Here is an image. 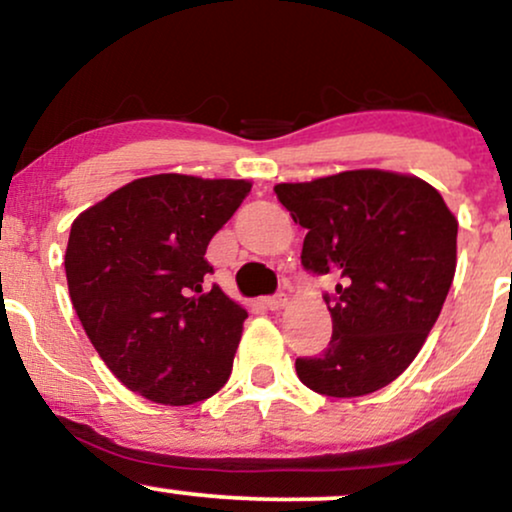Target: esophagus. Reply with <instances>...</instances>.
Segmentation results:
<instances>
[{
  "label": "esophagus",
  "mask_w": 512,
  "mask_h": 512,
  "mask_svg": "<svg viewBox=\"0 0 512 512\" xmlns=\"http://www.w3.org/2000/svg\"><path fill=\"white\" fill-rule=\"evenodd\" d=\"M264 305H267L269 310H281L286 305V296L284 293H276V296H269V298H264L262 301Z\"/></svg>",
  "instance_id": "34e87169"
}]
</instances>
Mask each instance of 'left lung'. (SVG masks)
<instances>
[{"mask_svg": "<svg viewBox=\"0 0 512 512\" xmlns=\"http://www.w3.org/2000/svg\"><path fill=\"white\" fill-rule=\"evenodd\" d=\"M276 197L305 228L301 264L339 279L325 293L332 339L296 373L327 397L390 385L424 346L457 262V221L436 187L414 175L346 170L281 182Z\"/></svg>", "mask_w": 512, "mask_h": 512, "instance_id": "1", "label": "left lung"}]
</instances>
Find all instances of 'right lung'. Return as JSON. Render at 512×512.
Returning <instances> with one entry per match:
<instances>
[{
    "label": "right lung",
    "instance_id": "obj_1",
    "mask_svg": "<svg viewBox=\"0 0 512 512\" xmlns=\"http://www.w3.org/2000/svg\"><path fill=\"white\" fill-rule=\"evenodd\" d=\"M250 182L161 173L76 216L64 272L98 356L158 404L202 402L226 385L248 313L219 286L207 245Z\"/></svg>",
    "mask_w": 512,
    "mask_h": 512
}]
</instances>
